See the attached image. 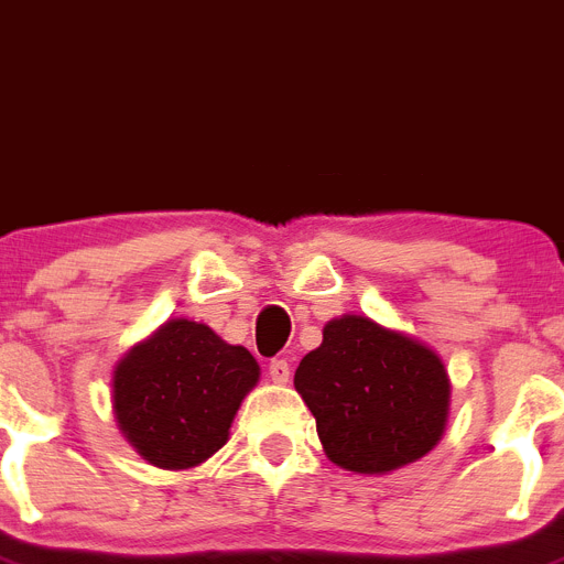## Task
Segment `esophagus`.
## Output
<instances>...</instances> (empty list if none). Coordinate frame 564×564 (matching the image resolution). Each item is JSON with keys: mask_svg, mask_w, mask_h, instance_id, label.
<instances>
[{"mask_svg": "<svg viewBox=\"0 0 564 564\" xmlns=\"http://www.w3.org/2000/svg\"><path fill=\"white\" fill-rule=\"evenodd\" d=\"M289 375H292V371H289V364L286 360H272V364H269V377H272V383H289Z\"/></svg>", "mask_w": 564, "mask_h": 564, "instance_id": "esophagus-1", "label": "esophagus"}]
</instances>
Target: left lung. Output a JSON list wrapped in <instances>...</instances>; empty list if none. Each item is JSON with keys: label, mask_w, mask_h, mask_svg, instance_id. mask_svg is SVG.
<instances>
[{"label": "left lung", "mask_w": 564, "mask_h": 564, "mask_svg": "<svg viewBox=\"0 0 564 564\" xmlns=\"http://www.w3.org/2000/svg\"><path fill=\"white\" fill-rule=\"evenodd\" d=\"M295 389L323 452L355 474H386L429 454L448 417V375L429 346L360 315L326 323Z\"/></svg>", "instance_id": "8db88e82"}]
</instances>
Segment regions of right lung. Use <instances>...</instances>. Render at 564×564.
Returning a JSON list of instances; mask_svg holds the SVG:
<instances>
[{
    "label": "right lung",
    "instance_id": "obj_1",
    "mask_svg": "<svg viewBox=\"0 0 564 564\" xmlns=\"http://www.w3.org/2000/svg\"><path fill=\"white\" fill-rule=\"evenodd\" d=\"M258 364L209 326L170 321L116 366L112 409L147 463L181 471L213 457L235 411L258 383Z\"/></svg>",
    "mask_w": 564,
    "mask_h": 564
}]
</instances>
